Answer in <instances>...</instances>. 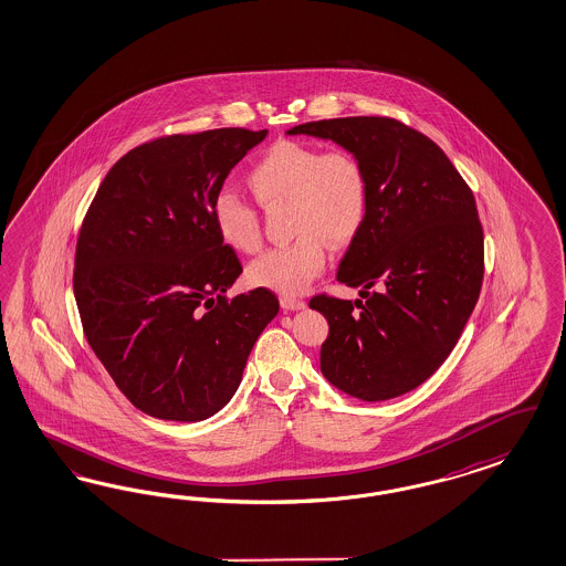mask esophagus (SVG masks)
Here are the masks:
<instances>
[{"label": "esophagus", "mask_w": 566, "mask_h": 566, "mask_svg": "<svg viewBox=\"0 0 566 566\" xmlns=\"http://www.w3.org/2000/svg\"><path fill=\"white\" fill-rule=\"evenodd\" d=\"M280 303H282V307H284L286 312L305 310V301H301V298H296V296H291V294H282V296H280Z\"/></svg>", "instance_id": "esophagus-1"}]
</instances>
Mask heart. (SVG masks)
I'll list each match as a JSON object with an SVG mask.
<instances>
[{
    "label": "heart",
    "instance_id": "1",
    "mask_svg": "<svg viewBox=\"0 0 566 566\" xmlns=\"http://www.w3.org/2000/svg\"><path fill=\"white\" fill-rule=\"evenodd\" d=\"M247 184L261 207L291 205L296 234L261 254L249 280L282 294L303 293L326 268V240L340 247L359 232L368 211V177L347 150H326L282 139L254 160ZM214 230L235 253L261 249V219L249 200L232 190L217 192L211 205Z\"/></svg>",
    "mask_w": 566,
    "mask_h": 566
}]
</instances>
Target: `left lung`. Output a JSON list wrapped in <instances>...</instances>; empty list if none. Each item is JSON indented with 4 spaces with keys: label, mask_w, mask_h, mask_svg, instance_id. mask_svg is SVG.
Instances as JSON below:
<instances>
[{
    "label": "left lung",
    "mask_w": 566,
    "mask_h": 566,
    "mask_svg": "<svg viewBox=\"0 0 566 566\" xmlns=\"http://www.w3.org/2000/svg\"><path fill=\"white\" fill-rule=\"evenodd\" d=\"M286 134L332 139L368 177L366 219L336 272L366 303L310 301L331 326L322 374L361 401L410 392L448 359L481 293L474 196L432 139L395 118L313 120Z\"/></svg>",
    "instance_id": "obj_1"
}]
</instances>
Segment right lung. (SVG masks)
<instances>
[{
  "label": "right lung",
  "instance_id": "right-lung-1",
  "mask_svg": "<svg viewBox=\"0 0 566 566\" xmlns=\"http://www.w3.org/2000/svg\"><path fill=\"white\" fill-rule=\"evenodd\" d=\"M268 129L158 137L118 158L83 219L73 289L90 347L137 410L200 422L242 380L280 312L268 289L238 294L242 265L211 205Z\"/></svg>",
  "mask_w": 566,
  "mask_h": 566
}]
</instances>
